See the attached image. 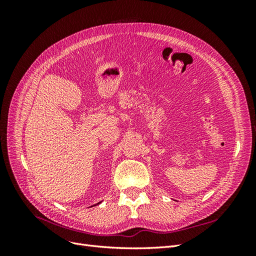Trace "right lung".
<instances>
[{"label": "right lung", "mask_w": 256, "mask_h": 256, "mask_svg": "<svg viewBox=\"0 0 256 256\" xmlns=\"http://www.w3.org/2000/svg\"><path fill=\"white\" fill-rule=\"evenodd\" d=\"M98 204H99V203H98Z\"/></svg>", "instance_id": "obj_1"}]
</instances>
